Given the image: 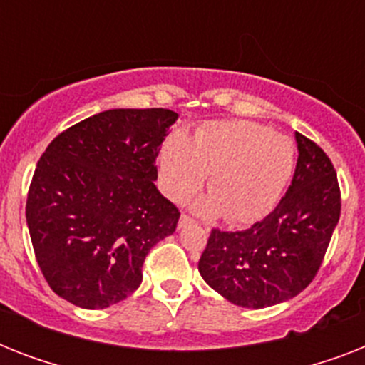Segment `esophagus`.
<instances>
[{
  "label": "esophagus",
  "instance_id": "34e87169",
  "mask_svg": "<svg viewBox=\"0 0 365 365\" xmlns=\"http://www.w3.org/2000/svg\"><path fill=\"white\" fill-rule=\"evenodd\" d=\"M189 223H193V217L187 216V214H182V216H180V223H178V227L182 229V227H185V225H189Z\"/></svg>",
  "mask_w": 365,
  "mask_h": 365
}]
</instances>
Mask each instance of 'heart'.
Listing matches in <instances>:
<instances>
[{
  "mask_svg": "<svg viewBox=\"0 0 365 365\" xmlns=\"http://www.w3.org/2000/svg\"><path fill=\"white\" fill-rule=\"evenodd\" d=\"M160 182L176 202L202 187L206 174L212 197L202 214H223L231 225H248L278 205L295 168L288 136L248 121H217L197 128L191 140L174 134L159 155Z\"/></svg>",
  "mask_w": 365,
  "mask_h": 365,
  "instance_id": "obj_1",
  "label": "heart"
}]
</instances>
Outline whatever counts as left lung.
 I'll return each instance as SVG.
<instances>
[{
	"label": "left lung",
	"mask_w": 365,
	"mask_h": 365,
	"mask_svg": "<svg viewBox=\"0 0 365 365\" xmlns=\"http://www.w3.org/2000/svg\"><path fill=\"white\" fill-rule=\"evenodd\" d=\"M297 166L277 208L244 231L212 229L199 259L205 282L246 309L277 305L317 277L341 216V191L320 145L295 132Z\"/></svg>",
	"instance_id": "left-lung-1"
}]
</instances>
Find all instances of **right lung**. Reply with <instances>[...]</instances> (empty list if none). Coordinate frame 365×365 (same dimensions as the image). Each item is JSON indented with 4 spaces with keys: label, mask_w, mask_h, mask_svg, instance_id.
I'll use <instances>...</instances> for the list:
<instances>
[{
    "label": "right lung",
    "mask_w": 365,
    "mask_h": 365,
    "mask_svg": "<svg viewBox=\"0 0 365 365\" xmlns=\"http://www.w3.org/2000/svg\"><path fill=\"white\" fill-rule=\"evenodd\" d=\"M178 113L108 110L60 132L31 178L26 222L43 277L62 299L106 309L142 284L149 250L180 210L155 187V159Z\"/></svg>",
    "instance_id": "obj_1"
}]
</instances>
